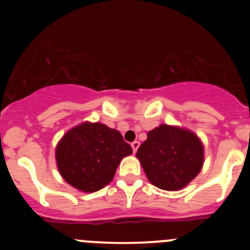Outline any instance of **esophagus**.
I'll return each mask as SVG.
<instances>
[{"label": "esophagus", "mask_w": 250, "mask_h": 250, "mask_svg": "<svg viewBox=\"0 0 250 250\" xmlns=\"http://www.w3.org/2000/svg\"><path fill=\"white\" fill-rule=\"evenodd\" d=\"M139 141H133L132 144H130V146H132V148H133V152H137V150H138V147H139Z\"/></svg>", "instance_id": "obj_1"}]
</instances>
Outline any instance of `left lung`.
I'll return each instance as SVG.
<instances>
[{"label": "left lung", "instance_id": "left-lung-1", "mask_svg": "<svg viewBox=\"0 0 250 250\" xmlns=\"http://www.w3.org/2000/svg\"><path fill=\"white\" fill-rule=\"evenodd\" d=\"M137 158L156 188L178 191L188 186L202 170L204 147L197 134L188 128L161 125L147 133Z\"/></svg>", "mask_w": 250, "mask_h": 250}]
</instances>
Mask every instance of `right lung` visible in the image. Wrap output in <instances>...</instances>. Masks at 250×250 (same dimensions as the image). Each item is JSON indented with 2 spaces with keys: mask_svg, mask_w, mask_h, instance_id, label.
<instances>
[{
  "mask_svg": "<svg viewBox=\"0 0 250 250\" xmlns=\"http://www.w3.org/2000/svg\"><path fill=\"white\" fill-rule=\"evenodd\" d=\"M132 152L118 130L85 121L62 135L55 147V161L69 185L89 193L110 184L122 158Z\"/></svg>",
  "mask_w": 250,
  "mask_h": 250,
  "instance_id": "obj_1",
  "label": "right lung"
}]
</instances>
